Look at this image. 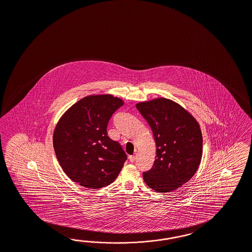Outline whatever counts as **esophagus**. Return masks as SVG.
<instances>
[{"label":"esophagus","instance_id":"esophagus-1","mask_svg":"<svg viewBox=\"0 0 252 252\" xmlns=\"http://www.w3.org/2000/svg\"><path fill=\"white\" fill-rule=\"evenodd\" d=\"M136 154H134V155H131V156H129V160L131 161V162H134L135 160H136Z\"/></svg>","mask_w":252,"mask_h":252}]
</instances>
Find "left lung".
<instances>
[{"label":"left lung","mask_w":252,"mask_h":252,"mask_svg":"<svg viewBox=\"0 0 252 252\" xmlns=\"http://www.w3.org/2000/svg\"><path fill=\"white\" fill-rule=\"evenodd\" d=\"M136 108L149 123L156 142V159L143 172L145 183L159 192L177 189L195 174L201 162L203 136L197 121L165 98L137 103Z\"/></svg>","instance_id":"8db88e82"}]
</instances>
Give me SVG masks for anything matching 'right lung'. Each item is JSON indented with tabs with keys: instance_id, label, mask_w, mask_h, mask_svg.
Listing matches in <instances>:
<instances>
[{
	"instance_id": "1",
	"label": "right lung",
	"mask_w": 252,
	"mask_h": 252,
	"mask_svg": "<svg viewBox=\"0 0 252 252\" xmlns=\"http://www.w3.org/2000/svg\"><path fill=\"white\" fill-rule=\"evenodd\" d=\"M124 104L109 95L87 96L62 116L55 128V153L64 172L90 189L112 184L127 159L117 141L107 135V125Z\"/></svg>"
}]
</instances>
